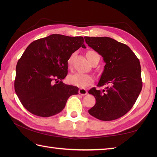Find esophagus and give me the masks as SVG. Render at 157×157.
Here are the masks:
<instances>
[{
	"instance_id": "1",
	"label": "esophagus",
	"mask_w": 157,
	"mask_h": 157,
	"mask_svg": "<svg viewBox=\"0 0 157 157\" xmlns=\"http://www.w3.org/2000/svg\"><path fill=\"white\" fill-rule=\"evenodd\" d=\"M78 92L79 94L83 95V96L86 95L88 94V91L86 90V89H84V88H79Z\"/></svg>"
}]
</instances>
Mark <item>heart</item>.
Returning <instances> with one entry per match:
<instances>
[{
	"label": "heart",
	"instance_id": "1",
	"mask_svg": "<svg viewBox=\"0 0 157 157\" xmlns=\"http://www.w3.org/2000/svg\"><path fill=\"white\" fill-rule=\"evenodd\" d=\"M97 54L94 51H89L87 52V57L90 62L92 59V55ZM71 57H70L68 60V65L71 64ZM67 81L73 86H78V87L80 88H86L91 85L93 82H94V79H93L92 76L88 74H86V73H83L80 72H77L73 74H70L67 77Z\"/></svg>",
	"mask_w": 157,
	"mask_h": 157
}]
</instances>
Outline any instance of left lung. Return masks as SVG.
Listing matches in <instances>:
<instances>
[{"label":"left lung","instance_id":"1","mask_svg":"<svg viewBox=\"0 0 157 157\" xmlns=\"http://www.w3.org/2000/svg\"><path fill=\"white\" fill-rule=\"evenodd\" d=\"M90 47L101 55L106 65L97 86L88 93L96 98L90 115L102 121H112L125 115L132 108L142 90L139 59L128 46L109 37H84Z\"/></svg>","mask_w":157,"mask_h":157}]
</instances>
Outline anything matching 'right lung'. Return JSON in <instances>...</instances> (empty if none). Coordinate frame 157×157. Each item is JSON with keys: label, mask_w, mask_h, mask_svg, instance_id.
I'll return each mask as SVG.
<instances>
[{"label": "right lung", "mask_w": 157, "mask_h": 157, "mask_svg": "<svg viewBox=\"0 0 157 157\" xmlns=\"http://www.w3.org/2000/svg\"><path fill=\"white\" fill-rule=\"evenodd\" d=\"M82 36L52 34L32 42L16 66L15 90L23 106L35 115L48 117L65 108L75 86L62 82L67 75L68 60L80 47Z\"/></svg>", "instance_id": "right-lung-1"}]
</instances>
